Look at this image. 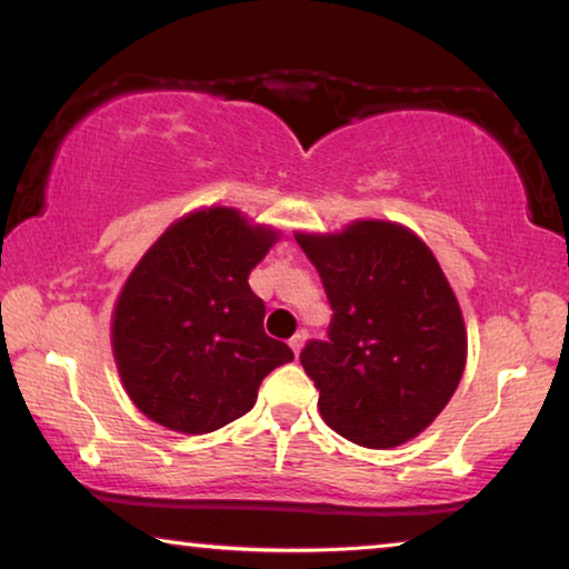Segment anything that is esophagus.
<instances>
[{
	"mask_svg": "<svg viewBox=\"0 0 569 569\" xmlns=\"http://www.w3.org/2000/svg\"><path fill=\"white\" fill-rule=\"evenodd\" d=\"M303 340H307V332H296L291 340H288V346H291V350H293V356H299V350H301V346H303Z\"/></svg>",
	"mask_w": 569,
	"mask_h": 569,
	"instance_id": "1",
	"label": "esophagus"
}]
</instances>
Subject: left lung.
<instances>
[{
    "mask_svg": "<svg viewBox=\"0 0 569 569\" xmlns=\"http://www.w3.org/2000/svg\"><path fill=\"white\" fill-rule=\"evenodd\" d=\"M296 242L332 307L327 340L301 350L325 422L368 448L410 441L448 405L467 363L463 317L441 266L391 221H353Z\"/></svg>",
    "mask_w": 569,
    "mask_h": 569,
    "instance_id": "1",
    "label": "left lung"
}]
</instances>
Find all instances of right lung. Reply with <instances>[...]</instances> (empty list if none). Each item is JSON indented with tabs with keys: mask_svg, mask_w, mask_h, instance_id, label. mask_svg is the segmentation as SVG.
Here are the masks:
<instances>
[{
	"mask_svg": "<svg viewBox=\"0 0 569 569\" xmlns=\"http://www.w3.org/2000/svg\"><path fill=\"white\" fill-rule=\"evenodd\" d=\"M278 231L237 208L174 221L128 276L113 311V356L133 405L159 426L201 436L252 410L291 348L262 330L250 270Z\"/></svg>",
	"mask_w": 569,
	"mask_h": 569,
	"instance_id": "obj_1",
	"label": "right lung"
}]
</instances>
